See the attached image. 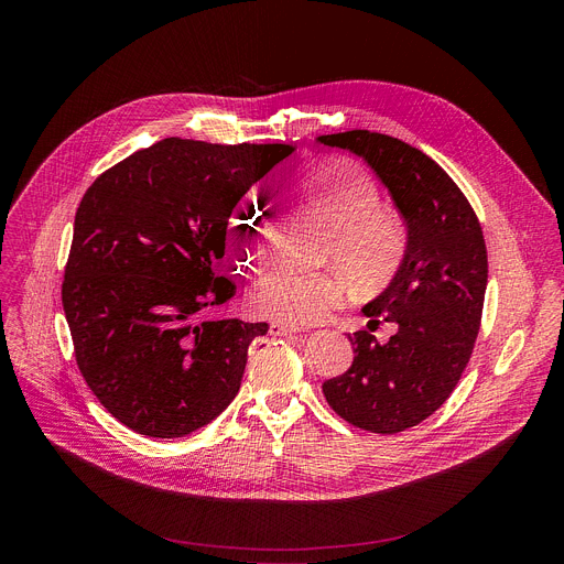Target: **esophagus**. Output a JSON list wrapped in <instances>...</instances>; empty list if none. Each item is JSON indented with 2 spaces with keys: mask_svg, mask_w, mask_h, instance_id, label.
<instances>
[{
  "mask_svg": "<svg viewBox=\"0 0 564 564\" xmlns=\"http://www.w3.org/2000/svg\"><path fill=\"white\" fill-rule=\"evenodd\" d=\"M296 333H301V328L283 324V321H272L270 324V335H274V337H288V335H296Z\"/></svg>",
  "mask_w": 564,
  "mask_h": 564,
  "instance_id": "1",
  "label": "esophagus"
}]
</instances>
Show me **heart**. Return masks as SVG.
<instances>
[{"mask_svg":"<svg viewBox=\"0 0 564 564\" xmlns=\"http://www.w3.org/2000/svg\"><path fill=\"white\" fill-rule=\"evenodd\" d=\"M288 194L305 212L328 223V252L355 290L381 288L406 252V234L397 216L377 207L372 176L352 160L324 158L285 181ZM274 240L263 203L240 198L227 218V243L243 270L259 265ZM344 285L328 274L270 272L248 292L250 310L292 321H312L335 307Z\"/></svg>","mask_w":564,"mask_h":564,"instance_id":"obj_1","label":"heart"}]
</instances>
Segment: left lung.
Instances as JSON below:
<instances>
[{"label": "left lung", "mask_w": 564, "mask_h": 564, "mask_svg": "<svg viewBox=\"0 0 564 564\" xmlns=\"http://www.w3.org/2000/svg\"><path fill=\"white\" fill-rule=\"evenodd\" d=\"M316 140L364 158L409 229L397 274L364 305L368 330L348 337L352 366L324 381L326 401L348 424L401 433L444 404L470 359L489 279L485 236L453 178L409 142L366 129ZM381 319L395 324L386 345L371 337Z\"/></svg>", "instance_id": "obj_1"}]
</instances>
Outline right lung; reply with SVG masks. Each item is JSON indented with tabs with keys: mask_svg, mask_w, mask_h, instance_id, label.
<instances>
[{
	"mask_svg": "<svg viewBox=\"0 0 564 564\" xmlns=\"http://www.w3.org/2000/svg\"><path fill=\"white\" fill-rule=\"evenodd\" d=\"M292 151L165 138L83 196L62 305L79 372L127 429L185 437L231 404L268 324L198 314L236 292L218 276L229 212Z\"/></svg>",
	"mask_w": 564,
	"mask_h": 564,
	"instance_id": "right-lung-1",
	"label": "right lung"
}]
</instances>
